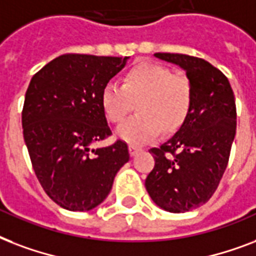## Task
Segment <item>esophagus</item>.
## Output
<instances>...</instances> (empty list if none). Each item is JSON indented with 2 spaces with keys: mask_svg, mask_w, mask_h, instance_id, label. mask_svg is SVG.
<instances>
[{
  "mask_svg": "<svg viewBox=\"0 0 256 256\" xmlns=\"http://www.w3.org/2000/svg\"><path fill=\"white\" fill-rule=\"evenodd\" d=\"M142 148H138V146H130V156H134V155H138V152H142Z\"/></svg>",
  "mask_w": 256,
  "mask_h": 256,
  "instance_id": "1",
  "label": "esophagus"
}]
</instances>
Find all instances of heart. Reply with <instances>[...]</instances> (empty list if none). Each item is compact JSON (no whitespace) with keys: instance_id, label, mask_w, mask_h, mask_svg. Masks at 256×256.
<instances>
[{"instance_id":"heart-1","label":"heart","mask_w":256,"mask_h":256,"mask_svg":"<svg viewBox=\"0 0 256 256\" xmlns=\"http://www.w3.org/2000/svg\"><path fill=\"white\" fill-rule=\"evenodd\" d=\"M194 90L186 74H176L164 65L138 62L122 76V86L106 84L101 108L108 122L118 124L134 108L138 114L116 130L118 138L134 146L155 140L162 130L171 134L183 126L192 110Z\"/></svg>"}]
</instances>
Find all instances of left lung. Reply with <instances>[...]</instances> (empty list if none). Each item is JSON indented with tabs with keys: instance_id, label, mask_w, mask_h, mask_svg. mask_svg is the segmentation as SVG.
<instances>
[{
	"instance_id": "left-lung-1",
	"label": "left lung",
	"mask_w": 256,
	"mask_h": 256,
	"mask_svg": "<svg viewBox=\"0 0 256 256\" xmlns=\"http://www.w3.org/2000/svg\"><path fill=\"white\" fill-rule=\"evenodd\" d=\"M186 70L194 90L191 114L168 142L150 148L155 167L146 188L160 208L187 212L207 203L228 163L236 132V106L228 78L208 61L179 53H155Z\"/></svg>"
}]
</instances>
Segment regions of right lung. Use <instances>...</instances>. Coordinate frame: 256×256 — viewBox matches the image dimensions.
I'll return each instance as SVG.
<instances>
[{"instance_id":"add662e5","label":"right lung","mask_w":256,"mask_h":256,"mask_svg":"<svg viewBox=\"0 0 256 256\" xmlns=\"http://www.w3.org/2000/svg\"><path fill=\"white\" fill-rule=\"evenodd\" d=\"M126 60L69 53L32 77L22 110L24 140L40 184L62 208L97 207L130 160L122 140L92 148L112 134L101 108V92Z\"/></svg>"}]
</instances>
